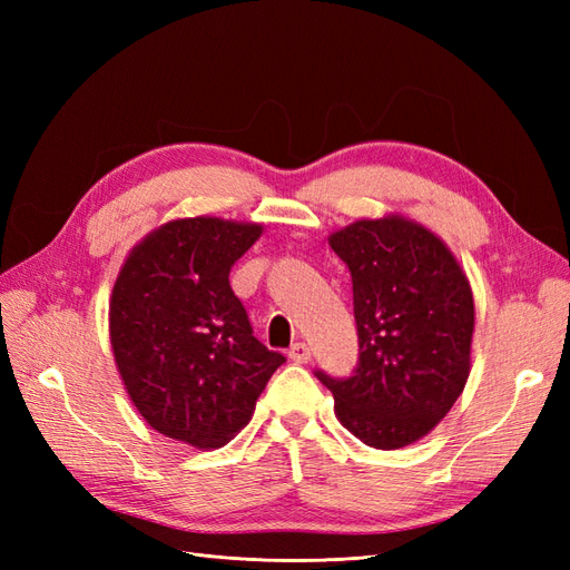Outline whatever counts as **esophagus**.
<instances>
[{"label": "esophagus", "instance_id": "1", "mask_svg": "<svg viewBox=\"0 0 570 570\" xmlns=\"http://www.w3.org/2000/svg\"><path fill=\"white\" fill-rule=\"evenodd\" d=\"M289 358L297 361V364H306V361L312 358V350H308L306 342H295L289 347Z\"/></svg>", "mask_w": 570, "mask_h": 570}]
</instances>
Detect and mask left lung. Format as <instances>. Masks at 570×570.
<instances>
[{
  "label": "left lung",
  "instance_id": "obj_1",
  "mask_svg": "<svg viewBox=\"0 0 570 570\" xmlns=\"http://www.w3.org/2000/svg\"><path fill=\"white\" fill-rule=\"evenodd\" d=\"M350 268L358 361L350 377L316 371L340 423L375 450L430 433L469 381L473 292L440 237L400 216L331 235Z\"/></svg>",
  "mask_w": 570,
  "mask_h": 570
}]
</instances>
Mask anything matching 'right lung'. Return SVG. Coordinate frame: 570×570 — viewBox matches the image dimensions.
<instances>
[{"label":"right lung","mask_w":570,"mask_h":570,"mask_svg":"<svg viewBox=\"0 0 570 570\" xmlns=\"http://www.w3.org/2000/svg\"><path fill=\"white\" fill-rule=\"evenodd\" d=\"M258 235L256 223H166L130 252L114 285L111 347L132 404L161 435L199 450L243 430L285 364L254 337L228 281Z\"/></svg>","instance_id":"1"}]
</instances>
